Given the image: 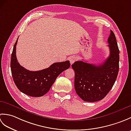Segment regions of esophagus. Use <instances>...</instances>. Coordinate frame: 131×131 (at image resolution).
<instances>
[{"mask_svg":"<svg viewBox=\"0 0 131 131\" xmlns=\"http://www.w3.org/2000/svg\"><path fill=\"white\" fill-rule=\"evenodd\" d=\"M77 60V57H74V56H72L71 57H70L69 58V61H70V62L71 63V65H72L74 62H75Z\"/></svg>","mask_w":131,"mask_h":131,"instance_id":"obj_1","label":"esophagus"}]
</instances>
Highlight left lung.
<instances>
[{"label": "left lung", "mask_w": 131, "mask_h": 131, "mask_svg": "<svg viewBox=\"0 0 131 131\" xmlns=\"http://www.w3.org/2000/svg\"><path fill=\"white\" fill-rule=\"evenodd\" d=\"M110 55L99 65L82 61L71 65L75 71V90L83 101L96 102L107 95L114 84L119 72V50L112 30L108 38Z\"/></svg>", "instance_id": "8db88e82"}]
</instances>
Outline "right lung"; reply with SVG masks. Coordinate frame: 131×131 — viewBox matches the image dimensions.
Masks as SVG:
<instances>
[{
    "label": "right lung",
    "instance_id": "1",
    "mask_svg": "<svg viewBox=\"0 0 131 131\" xmlns=\"http://www.w3.org/2000/svg\"><path fill=\"white\" fill-rule=\"evenodd\" d=\"M17 39L11 54L10 68L13 79L18 90L27 95L41 97L47 93L59 75L69 68L70 61L56 62L43 70L32 71L19 65L17 60Z\"/></svg>",
    "mask_w": 131,
    "mask_h": 131
}]
</instances>
